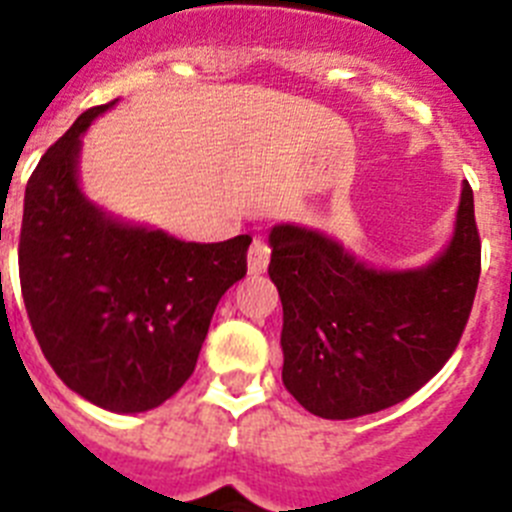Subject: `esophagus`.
<instances>
[{
  "label": "esophagus",
  "mask_w": 512,
  "mask_h": 512,
  "mask_svg": "<svg viewBox=\"0 0 512 512\" xmlns=\"http://www.w3.org/2000/svg\"><path fill=\"white\" fill-rule=\"evenodd\" d=\"M269 259V243L261 241V238H253L251 248H248V271H251V274H261V271H266V266H269Z\"/></svg>",
  "instance_id": "obj_1"
}]
</instances>
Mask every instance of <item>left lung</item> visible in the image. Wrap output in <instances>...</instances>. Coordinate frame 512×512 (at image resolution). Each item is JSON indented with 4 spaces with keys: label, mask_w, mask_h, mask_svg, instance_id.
I'll return each instance as SVG.
<instances>
[{
    "label": "left lung",
    "mask_w": 512,
    "mask_h": 512,
    "mask_svg": "<svg viewBox=\"0 0 512 512\" xmlns=\"http://www.w3.org/2000/svg\"><path fill=\"white\" fill-rule=\"evenodd\" d=\"M269 243L284 310L282 382L312 415L348 420L392 408L459 346L482 269L469 182L454 238L420 269H372L300 225H274Z\"/></svg>",
    "instance_id": "left-lung-1"
}]
</instances>
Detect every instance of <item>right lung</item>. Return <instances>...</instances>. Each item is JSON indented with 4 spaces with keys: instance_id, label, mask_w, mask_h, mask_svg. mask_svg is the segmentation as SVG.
Instances as JSON below:
<instances>
[{
    "instance_id": "add662e5",
    "label": "right lung",
    "mask_w": 512,
    "mask_h": 512,
    "mask_svg": "<svg viewBox=\"0 0 512 512\" xmlns=\"http://www.w3.org/2000/svg\"><path fill=\"white\" fill-rule=\"evenodd\" d=\"M53 143L25 189L20 287L43 356L63 384L112 413L158 408L192 377L220 297L246 277L248 235L184 243L120 223L81 194V133Z\"/></svg>"
}]
</instances>
